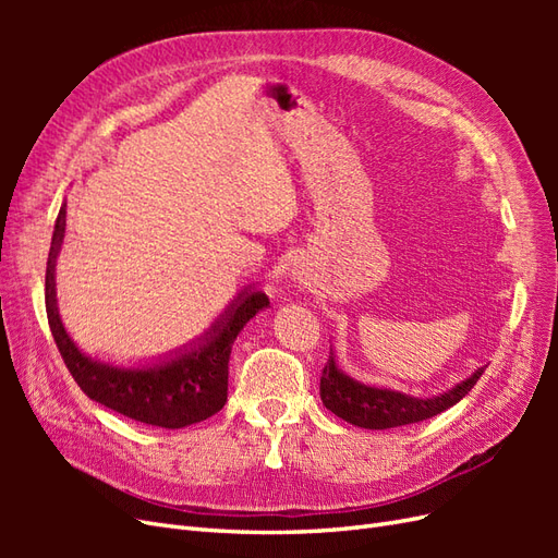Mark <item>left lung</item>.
<instances>
[{"label": "left lung", "mask_w": 558, "mask_h": 558, "mask_svg": "<svg viewBox=\"0 0 558 558\" xmlns=\"http://www.w3.org/2000/svg\"><path fill=\"white\" fill-rule=\"evenodd\" d=\"M484 367L475 369L465 381L456 384L451 391H445L433 398H414L391 388L367 386L344 375L335 363L330 351L328 363L320 375V400L326 408L344 418L347 424H353L367 430H384L396 426H408L437 416L440 412L453 408L456 402L468 396L472 386L482 377Z\"/></svg>", "instance_id": "obj_1"}]
</instances>
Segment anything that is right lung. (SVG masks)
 <instances>
[{"instance_id":"1","label":"right lung","mask_w":558,"mask_h":558,"mask_svg":"<svg viewBox=\"0 0 558 558\" xmlns=\"http://www.w3.org/2000/svg\"><path fill=\"white\" fill-rule=\"evenodd\" d=\"M60 207L46 265V314L60 356L81 391L105 408L148 426L183 428L205 421L228 400V361L240 330L269 305L263 291L244 289L216 324L185 351L150 367H116L83 353L66 335L56 298V258L64 238Z\"/></svg>"}]
</instances>
